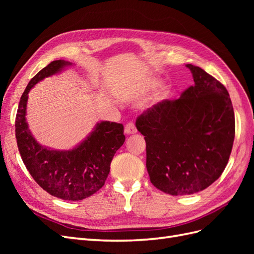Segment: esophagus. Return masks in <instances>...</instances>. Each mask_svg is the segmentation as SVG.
Segmentation results:
<instances>
[{
  "instance_id": "1",
  "label": "esophagus",
  "mask_w": 254,
  "mask_h": 254,
  "mask_svg": "<svg viewBox=\"0 0 254 254\" xmlns=\"http://www.w3.org/2000/svg\"><path fill=\"white\" fill-rule=\"evenodd\" d=\"M124 131L126 134H134V133H136L137 130H136V127L134 126V124H132V123H129V124H127L125 126Z\"/></svg>"
}]
</instances>
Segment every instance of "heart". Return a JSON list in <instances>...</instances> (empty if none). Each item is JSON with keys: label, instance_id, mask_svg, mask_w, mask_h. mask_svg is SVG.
<instances>
[{"label": "heart", "instance_id": "obj_1", "mask_svg": "<svg viewBox=\"0 0 254 254\" xmlns=\"http://www.w3.org/2000/svg\"><path fill=\"white\" fill-rule=\"evenodd\" d=\"M159 86H160V80H158L157 78H148L147 80H145L144 82L141 83V86L139 88V92L143 94L148 93V92L157 89ZM167 96H168V91H166V90L160 91V93H158V95L155 97V103L164 101V99L167 98Z\"/></svg>", "mask_w": 254, "mask_h": 254}]
</instances>
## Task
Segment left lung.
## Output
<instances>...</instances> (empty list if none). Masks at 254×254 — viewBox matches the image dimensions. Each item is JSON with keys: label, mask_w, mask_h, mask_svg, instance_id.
Returning a JSON list of instances; mask_svg holds the SVG:
<instances>
[{"label": "left lung", "mask_w": 254, "mask_h": 254, "mask_svg": "<svg viewBox=\"0 0 254 254\" xmlns=\"http://www.w3.org/2000/svg\"><path fill=\"white\" fill-rule=\"evenodd\" d=\"M194 86L178 99H164L135 121L145 136L151 183L173 196L203 190L224 172L232 150L235 118L222 83L201 67L187 64Z\"/></svg>", "instance_id": "1"}]
</instances>
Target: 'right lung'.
<instances>
[{
    "instance_id": "obj_1",
    "label": "right lung",
    "mask_w": 254,
    "mask_h": 254,
    "mask_svg": "<svg viewBox=\"0 0 254 254\" xmlns=\"http://www.w3.org/2000/svg\"><path fill=\"white\" fill-rule=\"evenodd\" d=\"M71 64L64 60L52 61L34 76L21 96L14 126L21 158L34 180L54 197L78 201L104 186L125 135L122 124L105 121L97 123L93 131L70 150H54L35 140L25 118L28 92L36 83Z\"/></svg>"
}]
</instances>
